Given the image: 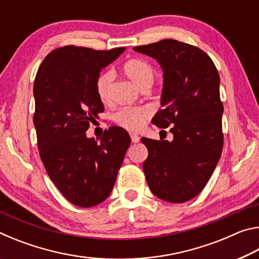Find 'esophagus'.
<instances>
[{
  "label": "esophagus",
  "instance_id": "1",
  "mask_svg": "<svg viewBox=\"0 0 259 259\" xmlns=\"http://www.w3.org/2000/svg\"><path fill=\"white\" fill-rule=\"evenodd\" d=\"M131 137V142L133 143H138L139 142V136H137L136 134H130Z\"/></svg>",
  "mask_w": 259,
  "mask_h": 259
}]
</instances>
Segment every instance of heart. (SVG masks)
<instances>
[{
  "mask_svg": "<svg viewBox=\"0 0 259 259\" xmlns=\"http://www.w3.org/2000/svg\"><path fill=\"white\" fill-rule=\"evenodd\" d=\"M123 72L139 89L145 84H152L154 81V69L147 61L142 59H131L126 61L123 65ZM113 78V72L106 71L100 74L96 81V90H97L98 97L103 102H106L109 97ZM150 115L151 111L147 107H122L114 114V121L117 125L126 130L137 131L143 128Z\"/></svg>",
  "mask_w": 259,
  "mask_h": 259,
  "instance_id": "1",
  "label": "heart"
}]
</instances>
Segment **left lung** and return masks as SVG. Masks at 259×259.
Wrapping results in <instances>:
<instances>
[{
  "mask_svg": "<svg viewBox=\"0 0 259 259\" xmlns=\"http://www.w3.org/2000/svg\"><path fill=\"white\" fill-rule=\"evenodd\" d=\"M156 59L163 71L161 106L152 123L170 128L169 140L142 138L148 150L143 169L157 198L183 203L207 185L223 151L219 74L199 48L171 38L134 48Z\"/></svg>",
  "mask_w": 259,
  "mask_h": 259,
  "instance_id": "left-lung-1",
  "label": "left lung"
}]
</instances>
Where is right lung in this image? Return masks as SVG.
Listing matches in <instances>:
<instances>
[{
  "instance_id": "add662e5",
  "label": "right lung",
  "mask_w": 259,
  "mask_h": 259,
  "mask_svg": "<svg viewBox=\"0 0 259 259\" xmlns=\"http://www.w3.org/2000/svg\"><path fill=\"white\" fill-rule=\"evenodd\" d=\"M124 50L59 48L46 57L35 77L33 122L41 160L61 194L77 207L108 198L131 143L120 126L105 130L99 143L85 134L104 112L96 90L99 73Z\"/></svg>"
}]
</instances>
